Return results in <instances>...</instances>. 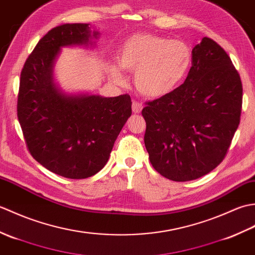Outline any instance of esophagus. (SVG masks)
Returning a JSON list of instances; mask_svg holds the SVG:
<instances>
[{"label": "esophagus", "instance_id": "1", "mask_svg": "<svg viewBox=\"0 0 255 255\" xmlns=\"http://www.w3.org/2000/svg\"><path fill=\"white\" fill-rule=\"evenodd\" d=\"M142 108H143V106H142L141 103H139V102H137V101H133V102H132V112H133L134 114L141 113Z\"/></svg>", "mask_w": 255, "mask_h": 255}]
</instances>
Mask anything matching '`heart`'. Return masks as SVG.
<instances>
[{"label":"heart","instance_id":"1","mask_svg":"<svg viewBox=\"0 0 255 255\" xmlns=\"http://www.w3.org/2000/svg\"><path fill=\"white\" fill-rule=\"evenodd\" d=\"M192 59L185 41L149 34L131 36L118 51L119 66L136 72L137 89L148 97H162L174 91L186 78ZM113 74L123 80L117 68H113Z\"/></svg>","mask_w":255,"mask_h":255}]
</instances>
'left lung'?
<instances>
[{"label": "left lung", "instance_id": "obj_1", "mask_svg": "<svg viewBox=\"0 0 255 255\" xmlns=\"http://www.w3.org/2000/svg\"><path fill=\"white\" fill-rule=\"evenodd\" d=\"M192 56L184 83L142 110L151 164L175 182L196 180L218 166L241 116V79L227 52L204 37Z\"/></svg>", "mask_w": 255, "mask_h": 255}]
</instances>
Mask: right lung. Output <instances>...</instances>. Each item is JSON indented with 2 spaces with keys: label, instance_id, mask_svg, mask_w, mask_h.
Returning a JSON list of instances; mask_svg holds the SVG:
<instances>
[{
  "label": "right lung",
  "instance_id": "right-lung-1",
  "mask_svg": "<svg viewBox=\"0 0 255 255\" xmlns=\"http://www.w3.org/2000/svg\"><path fill=\"white\" fill-rule=\"evenodd\" d=\"M99 31L90 24H63L38 41L20 73L17 117L37 162L58 175L81 180L107 163L116 139L131 116L128 94L103 97L66 94L53 81L62 47L92 45Z\"/></svg>",
  "mask_w": 255,
  "mask_h": 255
}]
</instances>
